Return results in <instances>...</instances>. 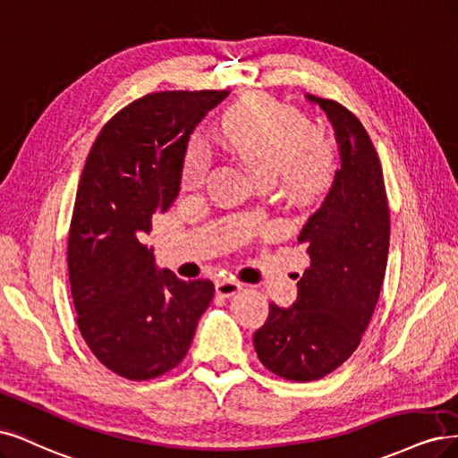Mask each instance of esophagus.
Returning a JSON list of instances; mask_svg holds the SVG:
<instances>
[{
  "label": "esophagus",
  "instance_id": "1",
  "mask_svg": "<svg viewBox=\"0 0 458 458\" xmlns=\"http://www.w3.org/2000/svg\"><path fill=\"white\" fill-rule=\"evenodd\" d=\"M215 289H216V294H220V297H232V294L242 291V284L233 282V279H220V282H216Z\"/></svg>",
  "mask_w": 458,
  "mask_h": 458
}]
</instances>
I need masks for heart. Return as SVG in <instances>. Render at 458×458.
Returning a JSON list of instances; mask_svg holds the SVG:
<instances>
[{
  "label": "heart",
  "instance_id": "b5f03b06",
  "mask_svg": "<svg viewBox=\"0 0 458 458\" xmlns=\"http://www.w3.org/2000/svg\"><path fill=\"white\" fill-rule=\"evenodd\" d=\"M312 129V122L297 108L270 97H253L223 115L218 137L262 184L279 179L287 196L306 201L321 196L336 173L335 146ZM208 171V154L201 146L190 144L181 167V186L198 191Z\"/></svg>",
  "mask_w": 458,
  "mask_h": 458
}]
</instances>
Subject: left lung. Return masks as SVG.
<instances>
[{
  "mask_svg": "<svg viewBox=\"0 0 458 458\" xmlns=\"http://www.w3.org/2000/svg\"><path fill=\"white\" fill-rule=\"evenodd\" d=\"M327 114L341 169L321 208L299 233L310 268L289 308L270 304L253 335L260 363L294 382L318 380L360 346L375 312L390 245V209L378 154L365 127L331 98L306 95Z\"/></svg>",
  "mask_w": 458,
  "mask_h": 458,
  "instance_id": "8db88e82",
  "label": "left lung"
}]
</instances>
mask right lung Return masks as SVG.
<instances>
[{"label":"right lung","mask_w":458,"mask_h":458,"mask_svg":"<svg viewBox=\"0 0 458 458\" xmlns=\"http://www.w3.org/2000/svg\"><path fill=\"white\" fill-rule=\"evenodd\" d=\"M228 91L150 93L117 112L87 156L68 235L78 327L95 358L129 380L179 365L213 301L209 279L157 268L140 243L171 208L191 131Z\"/></svg>","instance_id":"1"}]
</instances>
